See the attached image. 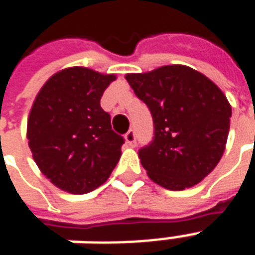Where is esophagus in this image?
Masks as SVG:
<instances>
[{
	"label": "esophagus",
	"mask_w": 255,
	"mask_h": 255,
	"mask_svg": "<svg viewBox=\"0 0 255 255\" xmlns=\"http://www.w3.org/2000/svg\"><path fill=\"white\" fill-rule=\"evenodd\" d=\"M126 142H127L128 146H131V147H133L135 144H136V135H135V131L133 129H129L127 133H126Z\"/></svg>",
	"instance_id": "1"
}]
</instances>
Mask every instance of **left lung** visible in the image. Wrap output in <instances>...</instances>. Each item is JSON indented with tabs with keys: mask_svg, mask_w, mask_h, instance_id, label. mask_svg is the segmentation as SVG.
<instances>
[{
	"mask_svg": "<svg viewBox=\"0 0 255 255\" xmlns=\"http://www.w3.org/2000/svg\"><path fill=\"white\" fill-rule=\"evenodd\" d=\"M126 79L153 117V140L138 153L150 179L172 191L198 184L225 150L232 111L224 93L186 65L128 73Z\"/></svg>",
	"mask_w": 255,
	"mask_h": 255,
	"instance_id": "obj_1",
	"label": "left lung"
}]
</instances>
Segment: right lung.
I'll return each instance as SVG.
<instances>
[{"mask_svg": "<svg viewBox=\"0 0 255 255\" xmlns=\"http://www.w3.org/2000/svg\"><path fill=\"white\" fill-rule=\"evenodd\" d=\"M116 75L84 67L54 73L31 108L27 139L38 168L56 187L86 194L108 180L124 138L111 126L101 97Z\"/></svg>", "mask_w": 255, "mask_h": 255, "instance_id": "right-lung-1", "label": "right lung"}]
</instances>
